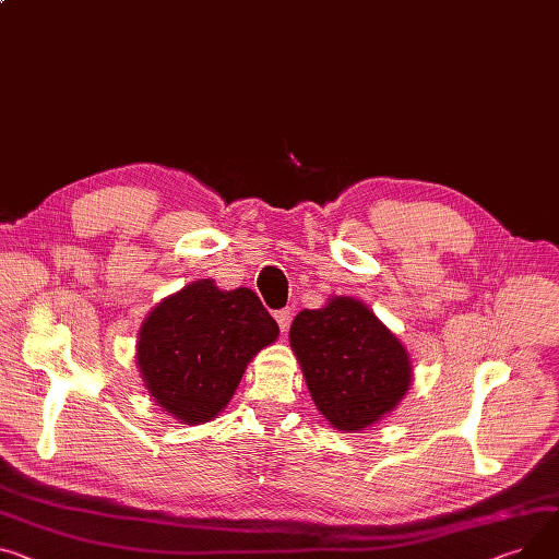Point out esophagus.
Segmentation results:
<instances>
[{"label": "esophagus", "instance_id": "obj_1", "mask_svg": "<svg viewBox=\"0 0 559 559\" xmlns=\"http://www.w3.org/2000/svg\"><path fill=\"white\" fill-rule=\"evenodd\" d=\"M274 319H276V323H278L281 332H287V328H289V321H292V312H289L287 308H283V310H276V312H274Z\"/></svg>", "mask_w": 559, "mask_h": 559}]
</instances>
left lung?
Listing matches in <instances>:
<instances>
[{
    "label": "left lung",
    "instance_id": "1",
    "mask_svg": "<svg viewBox=\"0 0 559 559\" xmlns=\"http://www.w3.org/2000/svg\"><path fill=\"white\" fill-rule=\"evenodd\" d=\"M289 342L317 408L337 429L376 425L412 384V364L395 334L348 296L296 314Z\"/></svg>",
    "mask_w": 559,
    "mask_h": 559
}]
</instances>
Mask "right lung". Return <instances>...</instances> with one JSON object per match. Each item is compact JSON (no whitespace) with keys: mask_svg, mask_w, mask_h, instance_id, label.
<instances>
[{"mask_svg":"<svg viewBox=\"0 0 559 559\" xmlns=\"http://www.w3.org/2000/svg\"><path fill=\"white\" fill-rule=\"evenodd\" d=\"M278 337L258 296L195 281L143 321L136 364L151 395L177 420L200 425L225 408L249 359Z\"/></svg>","mask_w":559,"mask_h":559,"instance_id":"right-lung-1","label":"right lung"}]
</instances>
